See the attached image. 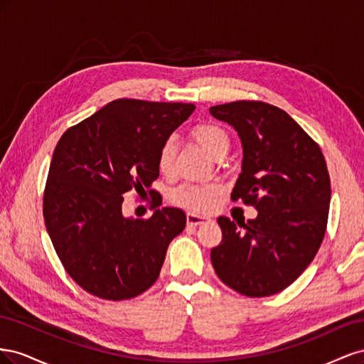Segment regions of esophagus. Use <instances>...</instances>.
Listing matches in <instances>:
<instances>
[{
  "label": "esophagus",
  "mask_w": 364,
  "mask_h": 364,
  "mask_svg": "<svg viewBox=\"0 0 364 364\" xmlns=\"http://www.w3.org/2000/svg\"><path fill=\"white\" fill-rule=\"evenodd\" d=\"M208 222L206 217H202V215H197V214H193V213H188L186 214V223L191 225V226H199L202 223Z\"/></svg>",
  "instance_id": "obj_1"
}]
</instances>
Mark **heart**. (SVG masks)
I'll list each match as a JSON object with an SVG mask.
<instances>
[{"label":"heart","mask_w":364,"mask_h":364,"mask_svg":"<svg viewBox=\"0 0 364 364\" xmlns=\"http://www.w3.org/2000/svg\"><path fill=\"white\" fill-rule=\"evenodd\" d=\"M191 136L211 158L220 156L229 149L228 132L215 123L194 126L191 129ZM176 149H178V141L174 136L164 139L158 153V168L164 174H170L173 171ZM222 193V186L214 182L185 183L173 191L171 200L194 213H209L217 206Z\"/></svg>","instance_id":"1"}]
</instances>
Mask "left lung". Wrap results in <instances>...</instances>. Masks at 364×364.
Wrapping results in <instances>:
<instances>
[{
	"label": "left lung",
	"mask_w": 364,
	"mask_h": 364,
	"mask_svg": "<svg viewBox=\"0 0 364 364\" xmlns=\"http://www.w3.org/2000/svg\"><path fill=\"white\" fill-rule=\"evenodd\" d=\"M232 126L243 164L230 199L255 206L247 223L218 217L222 243L211 250L213 267L228 287L250 296L287 289L310 266L322 245L331 182L317 142L282 109L240 100L209 107Z\"/></svg>",
	"instance_id": "left-lung-1"
}]
</instances>
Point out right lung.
<instances>
[{
    "label": "right lung",
    "mask_w": 364,
    "mask_h": 364,
    "mask_svg": "<svg viewBox=\"0 0 364 364\" xmlns=\"http://www.w3.org/2000/svg\"><path fill=\"white\" fill-rule=\"evenodd\" d=\"M194 109L118 98L60 136L43 191V220L65 270L87 293L124 301L156 282L186 215L178 208L158 209L155 197L151 217L127 218L123 196L146 193L158 179L164 139Z\"/></svg>",
    "instance_id": "obj_1"
}]
</instances>
